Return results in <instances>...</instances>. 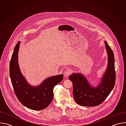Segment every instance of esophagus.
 I'll return each instance as SVG.
<instances>
[{
    "mask_svg": "<svg viewBox=\"0 0 126 126\" xmlns=\"http://www.w3.org/2000/svg\"><path fill=\"white\" fill-rule=\"evenodd\" d=\"M69 74H70V73H69V71H66L65 72H64V77H67L69 76Z\"/></svg>",
    "mask_w": 126,
    "mask_h": 126,
    "instance_id": "esophagus-1",
    "label": "esophagus"
}]
</instances>
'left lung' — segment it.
Here are the masks:
<instances>
[{
	"instance_id": "obj_1",
	"label": "left lung",
	"mask_w": 126,
	"mask_h": 126,
	"mask_svg": "<svg viewBox=\"0 0 126 126\" xmlns=\"http://www.w3.org/2000/svg\"><path fill=\"white\" fill-rule=\"evenodd\" d=\"M107 53V67L96 85H92L81 72H73L69 79L73 84V94L79 105L94 107L101 104L113 89L116 80L114 53L106 41H104Z\"/></svg>"
}]
</instances>
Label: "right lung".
Wrapping results in <instances>:
<instances>
[{
  "mask_svg": "<svg viewBox=\"0 0 126 126\" xmlns=\"http://www.w3.org/2000/svg\"><path fill=\"white\" fill-rule=\"evenodd\" d=\"M21 42L16 45L10 62L9 73L15 94L20 103L27 108L39 111L45 109L53 98V89L62 81L63 74L52 76L37 86L32 85L21 73L18 63Z\"/></svg>",
  "mask_w": 126,
  "mask_h": 126,
  "instance_id": "obj_1",
  "label": "right lung"
}]
</instances>
